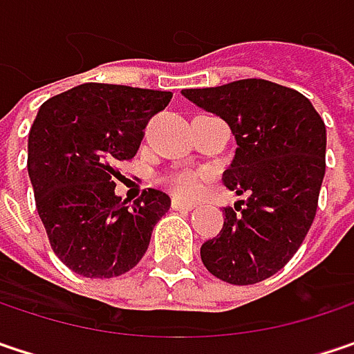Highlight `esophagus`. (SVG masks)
I'll use <instances>...</instances> for the list:
<instances>
[{"label": "esophagus", "mask_w": 354, "mask_h": 354, "mask_svg": "<svg viewBox=\"0 0 354 354\" xmlns=\"http://www.w3.org/2000/svg\"><path fill=\"white\" fill-rule=\"evenodd\" d=\"M172 209L174 210H192L194 209V203H188V201H182V198H172Z\"/></svg>", "instance_id": "34e87169"}]
</instances>
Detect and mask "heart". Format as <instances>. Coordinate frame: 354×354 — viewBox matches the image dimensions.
Returning <instances> with one entry per match:
<instances>
[{"instance_id":"b5f03b06","label":"heart","mask_w":354,"mask_h":354,"mask_svg":"<svg viewBox=\"0 0 354 354\" xmlns=\"http://www.w3.org/2000/svg\"><path fill=\"white\" fill-rule=\"evenodd\" d=\"M166 186L178 196H196L203 190V176L192 170H178L166 176Z\"/></svg>"}]
</instances>
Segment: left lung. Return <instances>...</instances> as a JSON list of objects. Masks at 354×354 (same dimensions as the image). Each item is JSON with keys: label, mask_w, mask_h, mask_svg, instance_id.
Returning a JSON list of instances; mask_svg holds the SVG:
<instances>
[{"label": "left lung", "mask_w": 354, "mask_h": 354, "mask_svg": "<svg viewBox=\"0 0 354 354\" xmlns=\"http://www.w3.org/2000/svg\"><path fill=\"white\" fill-rule=\"evenodd\" d=\"M182 95L231 127L237 149L223 182L235 190L223 229L201 247L214 277L249 286L277 273L298 251L318 209L326 127L302 93L263 79L184 88Z\"/></svg>", "instance_id": "1"}]
</instances>
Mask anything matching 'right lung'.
I'll return each mask as SVG.
<instances>
[{
	"mask_svg": "<svg viewBox=\"0 0 354 354\" xmlns=\"http://www.w3.org/2000/svg\"><path fill=\"white\" fill-rule=\"evenodd\" d=\"M172 93L86 82L48 99L28 136L36 209L58 259L82 277H117L140 263L170 196L147 188L127 205L115 194L151 115Z\"/></svg>",
	"mask_w": 354,
	"mask_h": 354,
	"instance_id": "1",
	"label": "right lung"
}]
</instances>
